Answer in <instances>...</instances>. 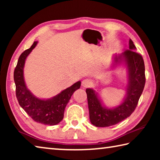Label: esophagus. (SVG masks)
Here are the masks:
<instances>
[{"mask_svg": "<svg viewBox=\"0 0 160 160\" xmlns=\"http://www.w3.org/2000/svg\"><path fill=\"white\" fill-rule=\"evenodd\" d=\"M92 85V80L90 79H85L82 81V86L84 88H88Z\"/></svg>", "mask_w": 160, "mask_h": 160, "instance_id": "34e87169", "label": "esophagus"}]
</instances>
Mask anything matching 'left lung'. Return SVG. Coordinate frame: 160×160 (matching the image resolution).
Masks as SVG:
<instances>
[{
  "label": "left lung",
  "instance_id": "8db88e82",
  "mask_svg": "<svg viewBox=\"0 0 160 160\" xmlns=\"http://www.w3.org/2000/svg\"><path fill=\"white\" fill-rule=\"evenodd\" d=\"M136 47L129 40V50L115 55L113 66L125 64L128 70L126 94L118 106L108 108L102 104L98 93L92 88L86 89L90 119L97 127H108L129 117L137 107L145 84V64L141 55L135 52Z\"/></svg>",
  "mask_w": 160,
  "mask_h": 160
}]
</instances>
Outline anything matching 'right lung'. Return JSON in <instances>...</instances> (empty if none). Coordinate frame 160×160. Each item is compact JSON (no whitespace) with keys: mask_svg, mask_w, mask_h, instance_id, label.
Instances as JSON below:
<instances>
[{"mask_svg":"<svg viewBox=\"0 0 160 160\" xmlns=\"http://www.w3.org/2000/svg\"><path fill=\"white\" fill-rule=\"evenodd\" d=\"M34 42L32 47L25 50L19 57L14 70V81L16 87V97L20 107L37 123L54 126L63 120L66 105L74 92L79 89L81 82L74 83L57 95L50 99H42L35 97L28 88L24 79V66L26 58L37 44Z\"/></svg>","mask_w":160,"mask_h":160,"instance_id":"add662e5","label":"right lung"}]
</instances>
